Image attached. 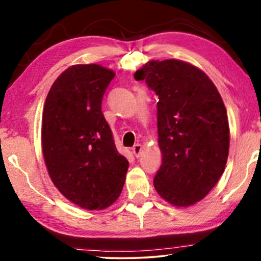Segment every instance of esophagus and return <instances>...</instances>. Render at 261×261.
Instances as JSON below:
<instances>
[{
	"mask_svg": "<svg viewBox=\"0 0 261 261\" xmlns=\"http://www.w3.org/2000/svg\"><path fill=\"white\" fill-rule=\"evenodd\" d=\"M132 151H133V154L137 156L140 155L141 154V151H142V146L140 145V144H137V145H134L133 146V148H132Z\"/></svg>",
	"mask_w": 261,
	"mask_h": 261,
	"instance_id": "obj_1",
	"label": "esophagus"
}]
</instances>
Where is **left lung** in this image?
<instances>
[{
	"mask_svg": "<svg viewBox=\"0 0 261 261\" xmlns=\"http://www.w3.org/2000/svg\"><path fill=\"white\" fill-rule=\"evenodd\" d=\"M134 76L159 96L155 190L170 204L194 205L226 167L230 137L222 97L202 70L181 60H151Z\"/></svg>",
	"mask_w": 261,
	"mask_h": 261,
	"instance_id": "left-lung-1",
	"label": "left lung"
}]
</instances>
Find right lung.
<instances>
[{
	"label": "right lung",
	"instance_id": "1",
	"mask_svg": "<svg viewBox=\"0 0 261 261\" xmlns=\"http://www.w3.org/2000/svg\"><path fill=\"white\" fill-rule=\"evenodd\" d=\"M113 70L98 64L66 69L42 112V154L56 188L81 208L106 209L122 191L128 160L117 152L102 113Z\"/></svg>",
	"mask_w": 261,
	"mask_h": 261
}]
</instances>
